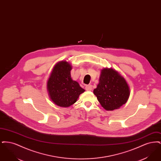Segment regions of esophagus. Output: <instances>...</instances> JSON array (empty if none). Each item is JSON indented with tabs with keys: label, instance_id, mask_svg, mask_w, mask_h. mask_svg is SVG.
<instances>
[{
	"label": "esophagus",
	"instance_id": "obj_1",
	"mask_svg": "<svg viewBox=\"0 0 161 161\" xmlns=\"http://www.w3.org/2000/svg\"><path fill=\"white\" fill-rule=\"evenodd\" d=\"M85 89L87 91H92V86L91 85H87V86H86Z\"/></svg>",
	"mask_w": 161,
	"mask_h": 161
}]
</instances>
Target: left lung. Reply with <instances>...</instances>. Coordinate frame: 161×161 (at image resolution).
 <instances>
[{
	"instance_id": "1",
	"label": "left lung",
	"mask_w": 161,
	"mask_h": 161,
	"mask_svg": "<svg viewBox=\"0 0 161 161\" xmlns=\"http://www.w3.org/2000/svg\"><path fill=\"white\" fill-rule=\"evenodd\" d=\"M93 93L105 110H114L126 103L130 96V87L117 70L104 68L101 70L99 83Z\"/></svg>"
}]
</instances>
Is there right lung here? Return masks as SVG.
Returning <instances> with one entry per match:
<instances>
[{"instance_id":"obj_1","label":"right lung","mask_w":161,"mask_h":161,"mask_svg":"<svg viewBox=\"0 0 161 161\" xmlns=\"http://www.w3.org/2000/svg\"><path fill=\"white\" fill-rule=\"evenodd\" d=\"M72 65L66 61L58 62L47 81V91L49 98L58 106L68 107L77 101L85 91L70 75Z\"/></svg>"}]
</instances>
